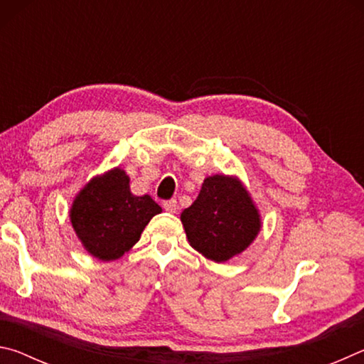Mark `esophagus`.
Segmentation results:
<instances>
[{
    "mask_svg": "<svg viewBox=\"0 0 364 364\" xmlns=\"http://www.w3.org/2000/svg\"><path fill=\"white\" fill-rule=\"evenodd\" d=\"M164 208H165V212H168V213H175V212L178 210V204H176V200H175V199H171V200H165V202H164Z\"/></svg>",
    "mask_w": 364,
    "mask_h": 364,
    "instance_id": "34e87169",
    "label": "esophagus"
}]
</instances>
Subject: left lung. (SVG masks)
Wrapping results in <instances>:
<instances>
[{"label": "left lung", "mask_w": 364, "mask_h": 364, "mask_svg": "<svg viewBox=\"0 0 364 364\" xmlns=\"http://www.w3.org/2000/svg\"><path fill=\"white\" fill-rule=\"evenodd\" d=\"M189 245L215 263H225L249 247L262 230L260 212L237 176L213 175L181 213Z\"/></svg>", "instance_id": "left-lung-1"}]
</instances>
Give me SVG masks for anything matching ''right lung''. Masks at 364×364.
Instances as JSON below:
<instances>
[{"mask_svg":"<svg viewBox=\"0 0 364 364\" xmlns=\"http://www.w3.org/2000/svg\"><path fill=\"white\" fill-rule=\"evenodd\" d=\"M162 212L151 196H134L130 176L115 167L85 184L70 207V223L83 249L112 262L139 241L154 215Z\"/></svg>","mask_w":364,"mask_h":364,"instance_id":"1","label":"right lung"}]
</instances>
